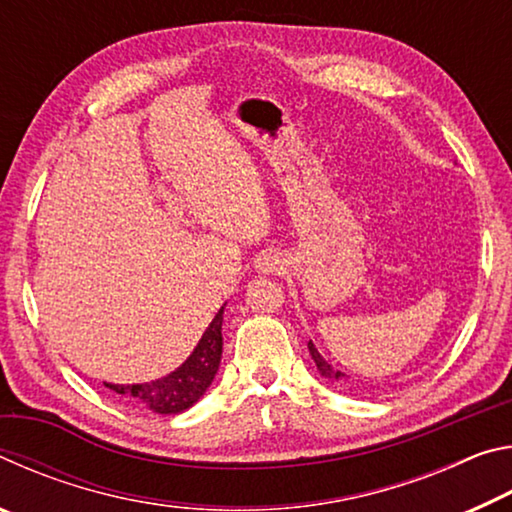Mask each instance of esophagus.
<instances>
[{
    "label": "esophagus",
    "instance_id": "obj_1",
    "mask_svg": "<svg viewBox=\"0 0 512 512\" xmlns=\"http://www.w3.org/2000/svg\"><path fill=\"white\" fill-rule=\"evenodd\" d=\"M255 268L259 273H277L282 268V257L275 250H266L255 259Z\"/></svg>",
    "mask_w": 512,
    "mask_h": 512
}]
</instances>
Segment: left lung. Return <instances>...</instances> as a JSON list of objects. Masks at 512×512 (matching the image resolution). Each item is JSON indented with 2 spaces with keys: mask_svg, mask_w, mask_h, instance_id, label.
Here are the masks:
<instances>
[{
  "mask_svg": "<svg viewBox=\"0 0 512 512\" xmlns=\"http://www.w3.org/2000/svg\"><path fill=\"white\" fill-rule=\"evenodd\" d=\"M307 348H309V352H311V359H314L316 361V366H318V370L320 372H323V377H327V379H336V381H341V377H343V372H339V370H334L332 366H329V363L323 359V357H320V354H318V350L314 348V343H311L309 341V345H307Z\"/></svg>",
  "mask_w": 512,
  "mask_h": 512,
  "instance_id": "obj_1",
  "label": "left lung"
}]
</instances>
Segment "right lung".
I'll list each match as a JSON object with an SVG mask.
<instances>
[{
  "mask_svg": "<svg viewBox=\"0 0 512 512\" xmlns=\"http://www.w3.org/2000/svg\"><path fill=\"white\" fill-rule=\"evenodd\" d=\"M221 323H223V307L219 314L214 316L210 327L205 329L201 343L196 345L183 366L176 372L162 377L158 381H149V384H133V386H119V384H106L110 391L119 395H126L128 400L135 404L149 406L155 413H180L189 409V406L201 400V395L212 384V379L219 370L221 363V350H223V336H221Z\"/></svg>",
  "mask_w": 512,
  "mask_h": 512,
  "instance_id": "obj_1",
  "label": "right lung"
}]
</instances>
